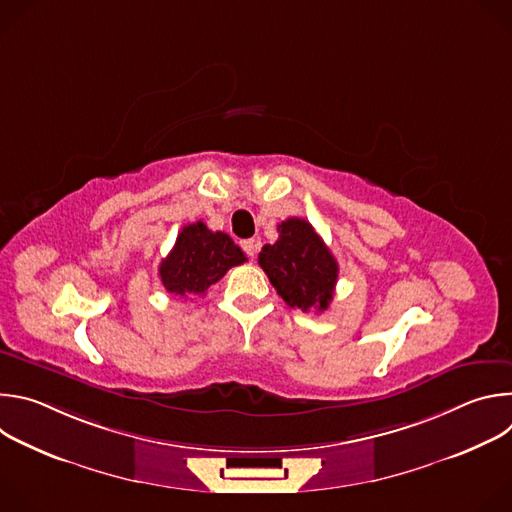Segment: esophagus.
I'll list each match as a JSON object with an SVG mask.
<instances>
[{
	"instance_id": "1",
	"label": "esophagus",
	"mask_w": 512,
	"mask_h": 512,
	"mask_svg": "<svg viewBox=\"0 0 512 512\" xmlns=\"http://www.w3.org/2000/svg\"><path fill=\"white\" fill-rule=\"evenodd\" d=\"M241 247H243V251L247 253V257H255L257 255V249H259V245H257V241L255 239H247V241H243L241 243Z\"/></svg>"
}]
</instances>
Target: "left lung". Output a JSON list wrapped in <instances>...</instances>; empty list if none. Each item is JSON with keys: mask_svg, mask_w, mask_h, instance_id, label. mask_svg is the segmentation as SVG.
<instances>
[{"mask_svg": "<svg viewBox=\"0 0 512 512\" xmlns=\"http://www.w3.org/2000/svg\"><path fill=\"white\" fill-rule=\"evenodd\" d=\"M279 239L265 245L259 265L289 308L328 310L338 279V263L322 237L304 218L277 225Z\"/></svg>", "mask_w": 512, "mask_h": 512, "instance_id": "obj_1", "label": "left lung"}]
</instances>
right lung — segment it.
<instances>
[{
	"label": "right lung",
	"instance_id": "right-lung-1",
	"mask_svg": "<svg viewBox=\"0 0 512 512\" xmlns=\"http://www.w3.org/2000/svg\"><path fill=\"white\" fill-rule=\"evenodd\" d=\"M245 261V253L227 233H212L198 221L178 233L174 249L160 263V277L172 296H202L231 267Z\"/></svg>",
	"mask_w": 512,
	"mask_h": 512
}]
</instances>
